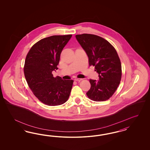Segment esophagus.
Segmentation results:
<instances>
[{"label": "esophagus", "instance_id": "esophagus-1", "mask_svg": "<svg viewBox=\"0 0 150 150\" xmlns=\"http://www.w3.org/2000/svg\"><path fill=\"white\" fill-rule=\"evenodd\" d=\"M75 81H81L82 79H80V78H75Z\"/></svg>", "mask_w": 150, "mask_h": 150}]
</instances>
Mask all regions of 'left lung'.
I'll return each instance as SVG.
<instances>
[{"label":"left lung","instance_id":"8db88e82","mask_svg":"<svg viewBox=\"0 0 150 150\" xmlns=\"http://www.w3.org/2000/svg\"><path fill=\"white\" fill-rule=\"evenodd\" d=\"M76 38L88 57L89 65L95 67L99 80H90L86 93L94 101L108 100L117 89L122 77V65L118 53L109 42L100 37L84 33Z\"/></svg>","mask_w":150,"mask_h":150}]
</instances>
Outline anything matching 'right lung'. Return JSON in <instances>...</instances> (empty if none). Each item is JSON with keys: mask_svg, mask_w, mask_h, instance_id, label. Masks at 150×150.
Masks as SVG:
<instances>
[{"mask_svg": "<svg viewBox=\"0 0 150 150\" xmlns=\"http://www.w3.org/2000/svg\"><path fill=\"white\" fill-rule=\"evenodd\" d=\"M71 35L43 38L32 46L26 57L24 74L33 94L43 103L50 106L62 105L68 100L73 80L53 77L60 56Z\"/></svg>", "mask_w": 150, "mask_h": 150, "instance_id": "obj_1", "label": "right lung"}]
</instances>
